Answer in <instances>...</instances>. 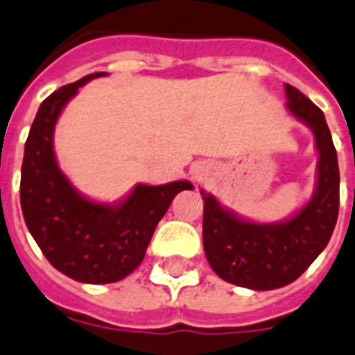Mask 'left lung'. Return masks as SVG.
<instances>
[{
  "label": "left lung",
  "instance_id": "1",
  "mask_svg": "<svg viewBox=\"0 0 355 355\" xmlns=\"http://www.w3.org/2000/svg\"><path fill=\"white\" fill-rule=\"evenodd\" d=\"M289 112L308 125L319 150L313 197L280 223H252L202 193V243L216 275L234 286L269 291L291 284L330 241L339 216V164L324 114L295 86L286 85Z\"/></svg>",
  "mask_w": 355,
  "mask_h": 355
}]
</instances>
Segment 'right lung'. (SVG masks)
<instances>
[{
  "mask_svg": "<svg viewBox=\"0 0 355 355\" xmlns=\"http://www.w3.org/2000/svg\"><path fill=\"white\" fill-rule=\"evenodd\" d=\"M105 75H86L42 103L25 141L19 182L21 211L31 236L55 269L83 284H112L130 275L144 261L156 225L175 195L193 189L188 180L136 184L128 197L103 205L80 195L60 171L53 149L58 116L80 86Z\"/></svg>",
  "mask_w": 355,
  "mask_h": 355,
  "instance_id": "add662e5",
  "label": "right lung"
}]
</instances>
